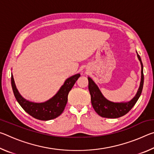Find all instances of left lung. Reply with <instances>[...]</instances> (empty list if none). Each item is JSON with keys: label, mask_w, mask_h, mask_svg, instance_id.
Instances as JSON below:
<instances>
[{"label": "left lung", "mask_w": 154, "mask_h": 154, "mask_svg": "<svg viewBox=\"0 0 154 154\" xmlns=\"http://www.w3.org/2000/svg\"><path fill=\"white\" fill-rule=\"evenodd\" d=\"M137 54L138 59L141 65V78H140L139 88L137 90L136 95L130 101L115 103L107 100L103 95L102 92H100L98 85L96 84L94 82L90 77H88V82H89L88 89L91 95V102H92L94 109L100 116L106 118H120L128 113L137 102L142 92L143 82H144V75H143V66L141 59L137 51Z\"/></svg>", "instance_id": "1"}]
</instances>
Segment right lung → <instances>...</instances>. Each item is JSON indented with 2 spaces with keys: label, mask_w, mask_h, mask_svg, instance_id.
<instances>
[{
  "label": "right lung",
  "mask_w": 154,
  "mask_h": 154,
  "mask_svg": "<svg viewBox=\"0 0 154 154\" xmlns=\"http://www.w3.org/2000/svg\"><path fill=\"white\" fill-rule=\"evenodd\" d=\"M80 77L78 73L70 77L65 81L55 95L43 103H34L25 99L17 90L11 73V86L14 96L23 109L33 118L39 120H50L60 116L66 106L68 94Z\"/></svg>",
  "instance_id": "add662e5"
}]
</instances>
